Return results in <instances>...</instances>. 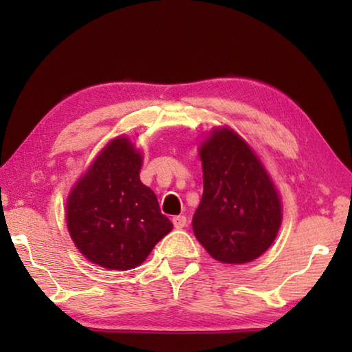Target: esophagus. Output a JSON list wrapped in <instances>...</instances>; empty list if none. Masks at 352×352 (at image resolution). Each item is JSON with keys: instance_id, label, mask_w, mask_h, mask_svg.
<instances>
[{"instance_id": "obj_1", "label": "esophagus", "mask_w": 352, "mask_h": 352, "mask_svg": "<svg viewBox=\"0 0 352 352\" xmlns=\"http://www.w3.org/2000/svg\"><path fill=\"white\" fill-rule=\"evenodd\" d=\"M172 223H174L175 228L182 230V228H184V226L188 225V219L184 217V216H175L174 219H172Z\"/></svg>"}]
</instances>
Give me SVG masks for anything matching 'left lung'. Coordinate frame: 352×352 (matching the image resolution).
<instances>
[{"label":"left lung","instance_id":"1","mask_svg":"<svg viewBox=\"0 0 352 352\" xmlns=\"http://www.w3.org/2000/svg\"><path fill=\"white\" fill-rule=\"evenodd\" d=\"M204 195L192 217L214 259L243 264L265 252L281 225V204L265 169L233 130H214L200 146Z\"/></svg>","mask_w":352,"mask_h":352}]
</instances>
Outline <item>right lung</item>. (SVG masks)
Here are the masks:
<instances>
[{
	"instance_id": "right-lung-1",
	"label": "right lung",
	"mask_w": 352,
	"mask_h": 352,
	"mask_svg": "<svg viewBox=\"0 0 352 352\" xmlns=\"http://www.w3.org/2000/svg\"><path fill=\"white\" fill-rule=\"evenodd\" d=\"M142 158L127 138L113 140L77 182L67 204L71 239L94 264L110 270L140 265L172 222L140 180Z\"/></svg>"
}]
</instances>
